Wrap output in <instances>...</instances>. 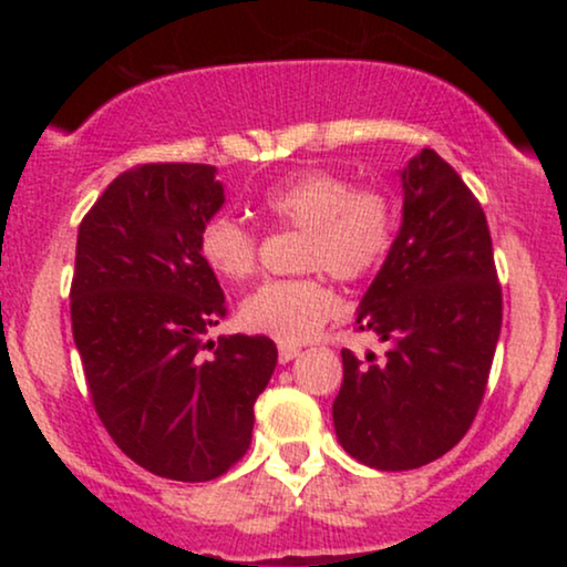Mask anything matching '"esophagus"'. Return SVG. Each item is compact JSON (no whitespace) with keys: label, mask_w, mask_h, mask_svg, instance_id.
Wrapping results in <instances>:
<instances>
[{"label":"esophagus","mask_w":567,"mask_h":567,"mask_svg":"<svg viewBox=\"0 0 567 567\" xmlns=\"http://www.w3.org/2000/svg\"><path fill=\"white\" fill-rule=\"evenodd\" d=\"M298 351L301 349H298L296 343H279V362L285 365V362H290L292 357H298Z\"/></svg>","instance_id":"1"}]
</instances>
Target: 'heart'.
<instances>
[{"instance_id": "heart-1", "label": "heart", "mask_w": 567, "mask_h": 567, "mask_svg": "<svg viewBox=\"0 0 567 567\" xmlns=\"http://www.w3.org/2000/svg\"><path fill=\"white\" fill-rule=\"evenodd\" d=\"M261 210L282 229L303 231L298 266L360 282L386 264L396 239V205L379 186H354L333 171H298L261 194ZM199 256L218 277L243 282L258 266V237L243 220L218 213L199 229ZM338 311V296L322 275L269 279L239 303L247 333L282 343L311 338Z\"/></svg>"}]
</instances>
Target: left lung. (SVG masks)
<instances>
[{"mask_svg": "<svg viewBox=\"0 0 567 567\" xmlns=\"http://www.w3.org/2000/svg\"><path fill=\"white\" fill-rule=\"evenodd\" d=\"M402 226L357 330L386 343L368 362L343 349L338 442L381 472L419 470L470 432L501 333V285L472 188L432 148L402 171Z\"/></svg>", "mask_w": 567, "mask_h": 567, "instance_id": "left-lung-1", "label": "left lung"}]
</instances>
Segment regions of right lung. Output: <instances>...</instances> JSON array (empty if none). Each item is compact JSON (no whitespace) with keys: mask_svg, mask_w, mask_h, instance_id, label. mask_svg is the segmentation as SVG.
I'll use <instances>...</instances> for the list:
<instances>
[{"mask_svg":"<svg viewBox=\"0 0 567 567\" xmlns=\"http://www.w3.org/2000/svg\"><path fill=\"white\" fill-rule=\"evenodd\" d=\"M224 205L213 165L148 162L109 184L76 237L71 330L90 400L122 453L157 477L207 483L252 440V405L277 365L266 336L202 357L226 298L199 256Z\"/></svg>","mask_w":567,"mask_h":567,"instance_id":"right-lung-1","label":"right lung"}]
</instances>
